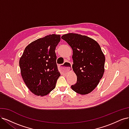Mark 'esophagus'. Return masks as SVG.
Masks as SVG:
<instances>
[{
	"label": "esophagus",
	"instance_id": "34e87169",
	"mask_svg": "<svg viewBox=\"0 0 129 129\" xmlns=\"http://www.w3.org/2000/svg\"><path fill=\"white\" fill-rule=\"evenodd\" d=\"M72 67V64L70 62L68 61L64 62V63L60 66V69L61 73H66L68 72Z\"/></svg>",
	"mask_w": 129,
	"mask_h": 129
}]
</instances>
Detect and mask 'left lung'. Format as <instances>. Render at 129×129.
Wrapping results in <instances>:
<instances>
[{"mask_svg":"<svg viewBox=\"0 0 129 129\" xmlns=\"http://www.w3.org/2000/svg\"><path fill=\"white\" fill-rule=\"evenodd\" d=\"M73 50V69L77 82L71 86L81 95L91 92L99 84L104 72L105 58L100 45L92 39L76 33L61 37Z\"/></svg>","mask_w":129,"mask_h":129,"instance_id":"8db88e82","label":"left lung"}]
</instances>
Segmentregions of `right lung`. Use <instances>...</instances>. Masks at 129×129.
I'll list each match as a JSON object with an SVG mask.
<instances>
[{"label":"right lung","mask_w":129,"mask_h":129,"mask_svg":"<svg viewBox=\"0 0 129 129\" xmlns=\"http://www.w3.org/2000/svg\"><path fill=\"white\" fill-rule=\"evenodd\" d=\"M60 35H48L26 46L20 58L21 76L34 95L44 96L55 88L60 76L56 64V47Z\"/></svg>","instance_id":"obj_1"}]
</instances>
